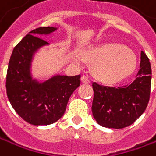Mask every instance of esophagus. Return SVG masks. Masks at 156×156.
<instances>
[{"mask_svg":"<svg viewBox=\"0 0 156 156\" xmlns=\"http://www.w3.org/2000/svg\"><path fill=\"white\" fill-rule=\"evenodd\" d=\"M81 80H82V82L83 83H90V80H89V78L86 75H83L82 78H81Z\"/></svg>","mask_w":156,"mask_h":156,"instance_id":"esophagus-1","label":"esophagus"}]
</instances>
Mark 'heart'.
I'll use <instances>...</instances> for the list:
<instances>
[{"label": "heart", "instance_id": "b5f03b06", "mask_svg": "<svg viewBox=\"0 0 156 156\" xmlns=\"http://www.w3.org/2000/svg\"><path fill=\"white\" fill-rule=\"evenodd\" d=\"M86 60L94 63V76L106 83L119 82L129 75L136 68V57L127 48L107 43L93 48L84 53Z\"/></svg>", "mask_w": 156, "mask_h": 156}]
</instances>
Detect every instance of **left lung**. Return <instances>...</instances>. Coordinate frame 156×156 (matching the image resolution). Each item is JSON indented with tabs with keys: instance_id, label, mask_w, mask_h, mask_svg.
<instances>
[{
	"instance_id": "left-lung-1",
	"label": "left lung",
	"mask_w": 156,
	"mask_h": 156,
	"mask_svg": "<svg viewBox=\"0 0 156 156\" xmlns=\"http://www.w3.org/2000/svg\"><path fill=\"white\" fill-rule=\"evenodd\" d=\"M151 80V64L146 54L142 51L140 70L130 84L110 87L93 83L92 112L96 122L110 129H123L131 125L147 108Z\"/></svg>"
}]
</instances>
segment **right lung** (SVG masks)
I'll use <instances>...</instances> for the list:
<instances>
[{
  "label": "right lung",
  "mask_w": 156,
  "mask_h": 156,
  "mask_svg": "<svg viewBox=\"0 0 156 156\" xmlns=\"http://www.w3.org/2000/svg\"><path fill=\"white\" fill-rule=\"evenodd\" d=\"M55 30L56 27H46L30 31L14 47L9 61L6 75L8 99L19 116L36 126L49 125L60 119L70 96L81 83V75H55L42 83L31 75L34 54L48 45L39 37Z\"/></svg>",
  "instance_id": "right-lung-1"
}]
</instances>
